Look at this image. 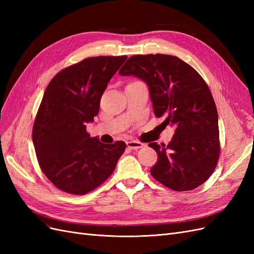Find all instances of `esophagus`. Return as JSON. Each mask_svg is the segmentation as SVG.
<instances>
[{
  "mask_svg": "<svg viewBox=\"0 0 254 254\" xmlns=\"http://www.w3.org/2000/svg\"><path fill=\"white\" fill-rule=\"evenodd\" d=\"M144 146L143 143L141 142H137V141H129L127 142V147L130 149H139L142 148Z\"/></svg>",
  "mask_w": 254,
  "mask_h": 254,
  "instance_id": "1",
  "label": "esophagus"
}]
</instances>
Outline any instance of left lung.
Instances as JSON below:
<instances>
[{"label": "left lung", "mask_w": 254, "mask_h": 254, "mask_svg": "<svg viewBox=\"0 0 254 254\" xmlns=\"http://www.w3.org/2000/svg\"><path fill=\"white\" fill-rule=\"evenodd\" d=\"M119 74L147 83L155 115L175 127L167 146L149 143L158 153L151 176L174 190L201 186L213 174L220 151L217 109L206 82L183 60L163 54L131 56Z\"/></svg>", "instance_id": "8db88e82"}]
</instances>
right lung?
Here are the masks:
<instances>
[{"label":"right lung","mask_w":254,"mask_h":254,"mask_svg":"<svg viewBox=\"0 0 254 254\" xmlns=\"http://www.w3.org/2000/svg\"><path fill=\"white\" fill-rule=\"evenodd\" d=\"M127 56L81 60L54 76L38 109L33 143L43 174L57 189L84 195L109 178L126 144H103L87 132L107 83Z\"/></svg>","instance_id":"add662e5"}]
</instances>
